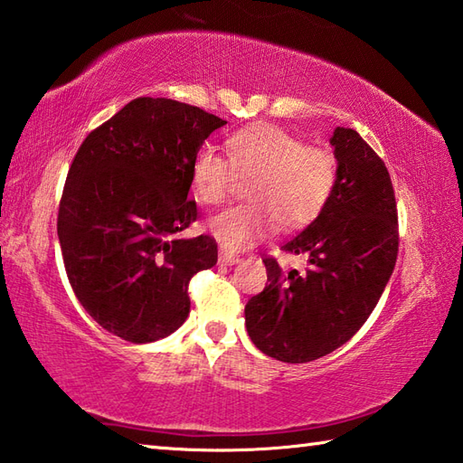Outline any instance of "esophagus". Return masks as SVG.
<instances>
[{
  "label": "esophagus",
  "instance_id": "34e87169",
  "mask_svg": "<svg viewBox=\"0 0 463 463\" xmlns=\"http://www.w3.org/2000/svg\"><path fill=\"white\" fill-rule=\"evenodd\" d=\"M235 261H240V258L235 256V254H232V251H228V250H222L220 251V264H235Z\"/></svg>",
  "mask_w": 463,
  "mask_h": 463
}]
</instances>
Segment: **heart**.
<instances>
[{
  "instance_id": "obj_1",
  "label": "heart",
  "mask_w": 463,
  "mask_h": 463,
  "mask_svg": "<svg viewBox=\"0 0 463 463\" xmlns=\"http://www.w3.org/2000/svg\"><path fill=\"white\" fill-rule=\"evenodd\" d=\"M230 159L202 146L191 161V185L199 202L222 205L238 177L250 179L248 203L209 222L225 248L243 250L276 228L300 230L325 212L338 181L336 156L274 125L243 128L228 138Z\"/></svg>"
}]
</instances>
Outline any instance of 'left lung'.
<instances>
[{
	"label": "left lung",
	"instance_id": "left-lung-1",
	"mask_svg": "<svg viewBox=\"0 0 463 463\" xmlns=\"http://www.w3.org/2000/svg\"><path fill=\"white\" fill-rule=\"evenodd\" d=\"M338 163L333 197L282 250L307 254V272L264 258L268 284L246 304V328L261 353L310 363L354 336L377 307L399 251L395 191L381 156L353 128L330 137Z\"/></svg>",
	"mask_w": 463,
	"mask_h": 463
}]
</instances>
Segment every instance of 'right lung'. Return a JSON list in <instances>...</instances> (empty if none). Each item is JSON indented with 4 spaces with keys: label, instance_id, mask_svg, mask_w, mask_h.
Masks as SVG:
<instances>
[{
    "label": "right lung",
    "instance_id": "add662e5",
    "mask_svg": "<svg viewBox=\"0 0 463 463\" xmlns=\"http://www.w3.org/2000/svg\"><path fill=\"white\" fill-rule=\"evenodd\" d=\"M220 117L171 99L130 100L84 138L58 209L70 286L84 310L135 345L189 317V280L215 266L212 235L179 240L197 220L191 161Z\"/></svg>",
    "mask_w": 463,
    "mask_h": 463
}]
</instances>
